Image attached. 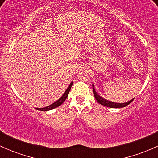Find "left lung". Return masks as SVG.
Wrapping results in <instances>:
<instances>
[{"label":"left lung","instance_id":"obj_1","mask_svg":"<svg viewBox=\"0 0 158 158\" xmlns=\"http://www.w3.org/2000/svg\"><path fill=\"white\" fill-rule=\"evenodd\" d=\"M92 90H93V93H94V95H95V99H96V101L98 102L99 104H101L102 106H106V107H109V108H111V109H114V108H123V107H125V106H127L128 105L130 104L131 102L132 101L134 100V98H132L131 100H130V101L127 102H125V103H117V102H111V101H109V100L107 99H105L104 98H102V96H100L99 95H98V93L96 92V91H95V87H94V85L92 84Z\"/></svg>","mask_w":158,"mask_h":158}]
</instances>
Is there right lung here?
Instances as JSON below:
<instances>
[{
	"label": "right lung",
	"instance_id": "add662e5",
	"mask_svg": "<svg viewBox=\"0 0 158 158\" xmlns=\"http://www.w3.org/2000/svg\"><path fill=\"white\" fill-rule=\"evenodd\" d=\"M73 82H72L71 83L69 84V85L68 86V88L66 89V90L65 91V92L63 93V95H62L61 97H60V98H59L57 101H56L55 102H53L52 104L49 105V106H47V107L45 108H40V109H36L37 110H39V111H49V110H52L53 109H55V108H57L59 107L60 106H61L62 104H63V102H65V100L66 99V98H67L68 96V94H69L70 89H71V87H72V85H73Z\"/></svg>",
	"mask_w": 158,
	"mask_h": 158
}]
</instances>
